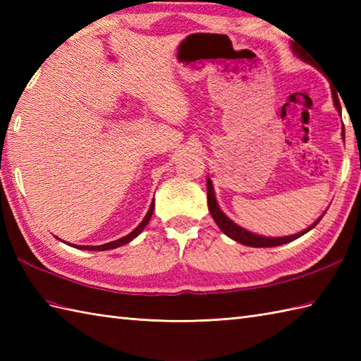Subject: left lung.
<instances>
[{
  "label": "left lung",
  "mask_w": 361,
  "mask_h": 361,
  "mask_svg": "<svg viewBox=\"0 0 361 361\" xmlns=\"http://www.w3.org/2000/svg\"><path fill=\"white\" fill-rule=\"evenodd\" d=\"M291 49H293V52L296 54V56L304 60V62H310V59L307 56H304V54L299 51L295 44H291ZM332 97H334V105L335 109L338 110V113H341V105H340V101H338V96H336V93H332ZM343 135V140H344V130L341 132ZM206 189H208V206H209V212L212 219L216 220L217 226L221 229V233L226 234L228 237H231L233 240L239 242L242 245H247V247H255V248H267V247H279V245H283V243H288V242H293L296 240L298 237L304 235L305 233H309L312 228H315L319 220L323 219V216H321L318 220L313 221V224L305 228L304 231L298 233V234H291V235H283V237H267V235H259V234H255L248 231V229H245L242 226H239L237 224H234V221L229 219L226 214L220 209V206L216 200V192H214V186H212V181L211 178H206Z\"/></svg>",
  "instance_id": "obj_1"
}]
</instances>
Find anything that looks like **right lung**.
Returning a JSON list of instances; mask_svg holds the SVG:
<instances>
[{
	"label": "right lung",
	"mask_w": 361,
	"mask_h": 361,
	"mask_svg": "<svg viewBox=\"0 0 361 361\" xmlns=\"http://www.w3.org/2000/svg\"><path fill=\"white\" fill-rule=\"evenodd\" d=\"M153 209H155V200H153V202L150 203V208H149L147 214H145V217L142 219L141 224L137 225L132 233L124 235V237H121V239H118V240H113V242L104 243V245H71V243H68V245H70V247H74V248L88 250V251H106V250H113V248L122 247V245L132 242V240L135 239V237H137V235H140V234L142 233V229H144L145 226H147V224H149L152 216H153ZM65 243H66V242H65Z\"/></svg>",
	"instance_id": "add662e5"
}]
</instances>
